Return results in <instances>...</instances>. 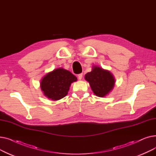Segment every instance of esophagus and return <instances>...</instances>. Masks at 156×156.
Instances as JSON below:
<instances>
[{
	"instance_id": "esophagus-1",
	"label": "esophagus",
	"mask_w": 156,
	"mask_h": 156,
	"mask_svg": "<svg viewBox=\"0 0 156 156\" xmlns=\"http://www.w3.org/2000/svg\"><path fill=\"white\" fill-rule=\"evenodd\" d=\"M78 79H79L80 80H81V79H82V78H83V73L79 74V75H78Z\"/></svg>"
}]
</instances>
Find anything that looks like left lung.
Returning <instances> with one entry per match:
<instances>
[{"mask_svg": "<svg viewBox=\"0 0 156 156\" xmlns=\"http://www.w3.org/2000/svg\"><path fill=\"white\" fill-rule=\"evenodd\" d=\"M85 79L88 81L94 94L99 97L108 95L115 85V78L108 70L93 66L92 71L87 73Z\"/></svg>", "mask_w": 156, "mask_h": 156, "instance_id": "left-lung-1", "label": "left lung"}]
</instances>
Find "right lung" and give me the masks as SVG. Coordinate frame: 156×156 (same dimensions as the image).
Segmentation results:
<instances>
[{
    "mask_svg": "<svg viewBox=\"0 0 156 156\" xmlns=\"http://www.w3.org/2000/svg\"><path fill=\"white\" fill-rule=\"evenodd\" d=\"M76 81L77 78L70 71L59 68L42 78L40 88L46 97L55 101L66 96L71 83Z\"/></svg>",
    "mask_w": 156,
    "mask_h": 156,
    "instance_id": "1",
    "label": "right lung"
}]
</instances>
